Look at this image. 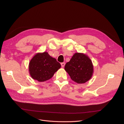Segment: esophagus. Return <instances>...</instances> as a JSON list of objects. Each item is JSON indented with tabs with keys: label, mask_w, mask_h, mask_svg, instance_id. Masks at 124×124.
Listing matches in <instances>:
<instances>
[{
	"label": "esophagus",
	"mask_w": 124,
	"mask_h": 124,
	"mask_svg": "<svg viewBox=\"0 0 124 124\" xmlns=\"http://www.w3.org/2000/svg\"><path fill=\"white\" fill-rule=\"evenodd\" d=\"M65 62L61 63V66H62V68H63V67H64V66H65Z\"/></svg>",
	"instance_id": "1"
}]
</instances>
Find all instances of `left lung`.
Masks as SVG:
<instances>
[{"label": "left lung", "mask_w": 124, "mask_h": 124, "mask_svg": "<svg viewBox=\"0 0 124 124\" xmlns=\"http://www.w3.org/2000/svg\"><path fill=\"white\" fill-rule=\"evenodd\" d=\"M65 70L71 80L78 84H83L91 79L93 72V65L87 55L76 53L66 63Z\"/></svg>", "instance_id": "8db88e82"}]
</instances>
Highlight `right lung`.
<instances>
[{
	"instance_id": "obj_1",
	"label": "right lung",
	"mask_w": 124,
	"mask_h": 124,
	"mask_svg": "<svg viewBox=\"0 0 124 124\" xmlns=\"http://www.w3.org/2000/svg\"><path fill=\"white\" fill-rule=\"evenodd\" d=\"M28 67L29 74L33 79L44 82L52 78L61 65L47 52H44L35 55L30 61Z\"/></svg>"
}]
</instances>
